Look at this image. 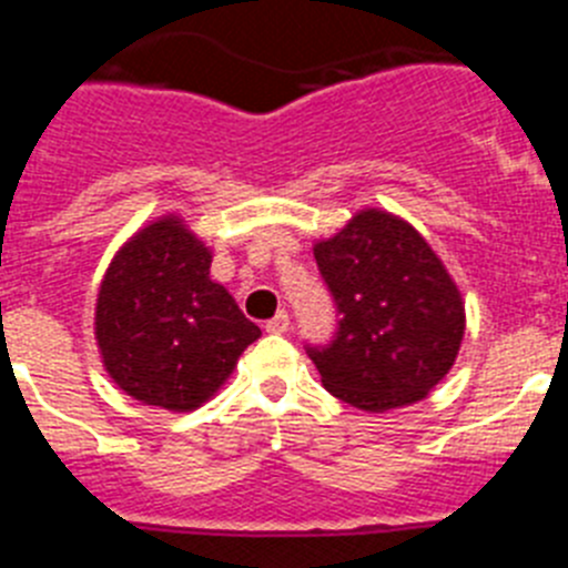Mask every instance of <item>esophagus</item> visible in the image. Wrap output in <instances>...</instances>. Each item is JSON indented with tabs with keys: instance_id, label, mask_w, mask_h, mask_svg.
<instances>
[{
	"instance_id": "34e87169",
	"label": "esophagus",
	"mask_w": 568,
	"mask_h": 568,
	"mask_svg": "<svg viewBox=\"0 0 568 568\" xmlns=\"http://www.w3.org/2000/svg\"><path fill=\"white\" fill-rule=\"evenodd\" d=\"M264 329H267V333H273V335L287 333V329H290V315H287V310H281V313L275 315V318H270L267 324H264Z\"/></svg>"
}]
</instances>
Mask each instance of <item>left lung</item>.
Returning a JSON list of instances; mask_svg holds the SVG:
<instances>
[{
    "mask_svg": "<svg viewBox=\"0 0 568 568\" xmlns=\"http://www.w3.org/2000/svg\"><path fill=\"white\" fill-rule=\"evenodd\" d=\"M313 253L341 315L327 346H307L327 393L364 413L424 400L453 369L466 329L444 261L413 224L375 207Z\"/></svg>",
    "mask_w": 568,
    "mask_h": 568,
    "instance_id": "1",
    "label": "left lung"
}]
</instances>
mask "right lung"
Instances as JSON below:
<instances>
[{
  "label": "right lung",
  "instance_id": "obj_1",
  "mask_svg": "<svg viewBox=\"0 0 568 568\" xmlns=\"http://www.w3.org/2000/svg\"><path fill=\"white\" fill-rule=\"evenodd\" d=\"M213 253L179 215L142 227L110 261L97 298V344L119 389L190 413L222 389L261 335L210 278Z\"/></svg>",
  "mask_w": 568,
  "mask_h": 568
}]
</instances>
